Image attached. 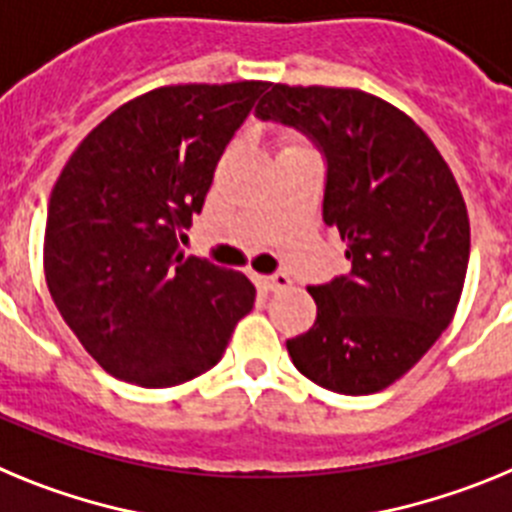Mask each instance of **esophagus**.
<instances>
[{
    "label": "esophagus",
    "instance_id": "obj_1",
    "mask_svg": "<svg viewBox=\"0 0 512 512\" xmlns=\"http://www.w3.org/2000/svg\"><path fill=\"white\" fill-rule=\"evenodd\" d=\"M256 284H259L264 292H279V289L292 287V279L287 274H271V277H256Z\"/></svg>",
    "mask_w": 512,
    "mask_h": 512
}]
</instances>
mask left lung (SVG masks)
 Masks as SVG:
<instances>
[{
    "label": "left lung",
    "instance_id": "left-lung-1",
    "mask_svg": "<svg viewBox=\"0 0 512 512\" xmlns=\"http://www.w3.org/2000/svg\"><path fill=\"white\" fill-rule=\"evenodd\" d=\"M318 140L328 161L323 220L351 274L307 287L318 318L289 338L297 372L341 395L408 374L454 320L469 264L461 189L418 122L377 94L271 84L256 104Z\"/></svg>",
    "mask_w": 512,
    "mask_h": 512
}]
</instances>
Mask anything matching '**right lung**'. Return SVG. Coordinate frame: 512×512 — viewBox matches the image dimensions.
Returning a JSON list of instances; mask_svg holds the SVG:
<instances>
[{
    "mask_svg": "<svg viewBox=\"0 0 512 512\" xmlns=\"http://www.w3.org/2000/svg\"><path fill=\"white\" fill-rule=\"evenodd\" d=\"M266 81L169 84L120 104L51 192L43 269L63 320L104 372L176 387L223 359L256 289L184 256L215 166Z\"/></svg>",
    "mask_w": 512,
    "mask_h": 512,
    "instance_id": "add662e5",
    "label": "right lung"
}]
</instances>
